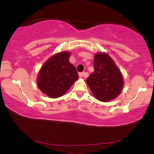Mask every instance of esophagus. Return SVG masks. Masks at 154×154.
<instances>
[{
    "instance_id": "esophagus-1",
    "label": "esophagus",
    "mask_w": 154,
    "mask_h": 154,
    "mask_svg": "<svg viewBox=\"0 0 154 154\" xmlns=\"http://www.w3.org/2000/svg\"><path fill=\"white\" fill-rule=\"evenodd\" d=\"M79 77H87V74H86V73H85V72L79 73Z\"/></svg>"
}]
</instances>
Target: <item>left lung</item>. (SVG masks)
Instances as JSON below:
<instances>
[{
  "label": "left lung",
  "mask_w": 154,
  "mask_h": 154,
  "mask_svg": "<svg viewBox=\"0 0 154 154\" xmlns=\"http://www.w3.org/2000/svg\"><path fill=\"white\" fill-rule=\"evenodd\" d=\"M94 70L86 83L95 98L104 102L117 98L122 92L124 80L114 61L106 53H97Z\"/></svg>",
  "instance_id": "left-lung-1"
}]
</instances>
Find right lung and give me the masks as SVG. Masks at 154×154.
Segmentation results:
<instances>
[{
	"label": "right lung",
	"instance_id": "obj_1",
	"mask_svg": "<svg viewBox=\"0 0 154 154\" xmlns=\"http://www.w3.org/2000/svg\"><path fill=\"white\" fill-rule=\"evenodd\" d=\"M69 52L62 51L47 59L37 79L40 90L52 98L62 96L78 79L74 65L70 63Z\"/></svg>",
	"mask_w": 154,
	"mask_h": 154
}]
</instances>
